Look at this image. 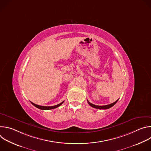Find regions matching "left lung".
Returning <instances> with one entry per match:
<instances>
[{
    "label": "left lung",
    "instance_id": "obj_1",
    "mask_svg": "<svg viewBox=\"0 0 151 151\" xmlns=\"http://www.w3.org/2000/svg\"><path fill=\"white\" fill-rule=\"evenodd\" d=\"M119 99H118L116 101L111 103V104H107V105H104V106H97V105H95V104H93L92 103H91L90 102H89L88 100H87L88 104L90 106H91V107H94V108H96V109H109L111 108V107H112L114 104H116V103L118 101Z\"/></svg>",
    "mask_w": 151,
    "mask_h": 151
}]
</instances>
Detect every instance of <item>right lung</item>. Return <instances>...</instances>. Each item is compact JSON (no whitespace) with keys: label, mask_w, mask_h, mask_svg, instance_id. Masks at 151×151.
I'll return each mask as SVG.
<instances>
[{"label":"right lung","mask_w":151,"mask_h":151,"mask_svg":"<svg viewBox=\"0 0 151 151\" xmlns=\"http://www.w3.org/2000/svg\"><path fill=\"white\" fill-rule=\"evenodd\" d=\"M64 101L61 103H60V104H57V105H55V106H40V105H38V104H36L32 102V104L33 105H34L35 107H36L38 109H42V110H50V109H55V108H57V107H58V106H60V105H61L63 103Z\"/></svg>","instance_id":"1"}]
</instances>
